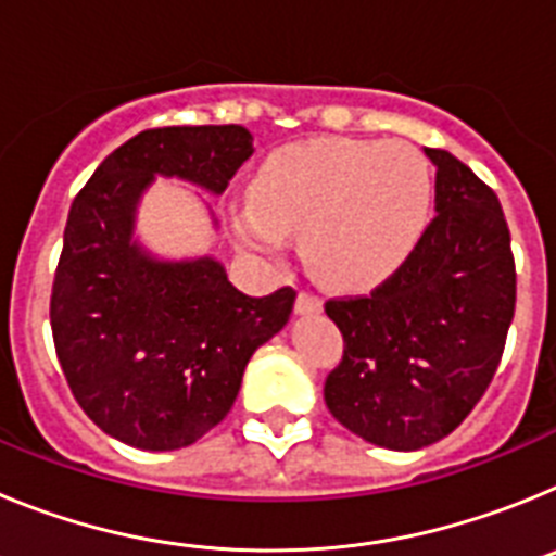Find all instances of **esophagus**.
<instances>
[{"label":"esophagus","mask_w":556,"mask_h":556,"mask_svg":"<svg viewBox=\"0 0 556 556\" xmlns=\"http://www.w3.org/2000/svg\"><path fill=\"white\" fill-rule=\"evenodd\" d=\"M320 308H323V301L312 292H301L298 294V301H294V312L298 314H314V312H320Z\"/></svg>","instance_id":"obj_1"}]
</instances>
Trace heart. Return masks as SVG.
Returning <instances> with one entry per match:
<instances>
[{
  "label": "heart",
  "mask_w": 556,
  "mask_h": 556,
  "mask_svg": "<svg viewBox=\"0 0 556 556\" xmlns=\"http://www.w3.org/2000/svg\"><path fill=\"white\" fill-rule=\"evenodd\" d=\"M429 161L404 141L317 139L269 152L230 211L244 248L278 255L301 236L314 278L367 289L404 264L431 208Z\"/></svg>",
  "instance_id": "obj_1"
}]
</instances>
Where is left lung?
Returning a JSON list of instances; mask_svg holds the SVG:
<instances>
[{
    "mask_svg": "<svg viewBox=\"0 0 556 556\" xmlns=\"http://www.w3.org/2000/svg\"><path fill=\"white\" fill-rule=\"evenodd\" d=\"M429 228L362 298L326 303L345 339L323 395L372 445L417 451L448 437L490 387L515 314V262L498 198L445 150Z\"/></svg>",
    "mask_w": 556,
    "mask_h": 556,
    "instance_id": "8db88e82",
    "label": "left lung"
}]
</instances>
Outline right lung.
<instances>
[{"mask_svg": "<svg viewBox=\"0 0 556 556\" xmlns=\"http://www.w3.org/2000/svg\"><path fill=\"white\" fill-rule=\"evenodd\" d=\"M250 155L242 125L144 130L97 166L68 208L52 337L77 404L119 443H198L230 412L250 356L289 323V287L250 298L214 255L164 258L136 236L155 178L223 194Z\"/></svg>", "mask_w": 556, "mask_h": 556, "instance_id": "1", "label": "right lung"}]
</instances>
